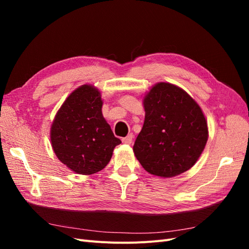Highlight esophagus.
<instances>
[{
    "mask_svg": "<svg viewBox=\"0 0 249 249\" xmlns=\"http://www.w3.org/2000/svg\"><path fill=\"white\" fill-rule=\"evenodd\" d=\"M132 141H133V134H129L126 137L123 138V143H124V144H131Z\"/></svg>",
    "mask_w": 249,
    "mask_h": 249,
    "instance_id": "obj_1",
    "label": "esophagus"
}]
</instances>
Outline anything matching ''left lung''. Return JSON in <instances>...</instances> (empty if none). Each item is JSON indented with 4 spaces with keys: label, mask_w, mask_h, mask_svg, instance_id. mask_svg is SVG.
Returning <instances> with one entry per match:
<instances>
[{
    "label": "left lung",
    "mask_w": 249,
    "mask_h": 249,
    "mask_svg": "<svg viewBox=\"0 0 249 249\" xmlns=\"http://www.w3.org/2000/svg\"><path fill=\"white\" fill-rule=\"evenodd\" d=\"M145 118L134 143L137 160L150 175L171 178L196 163L208 140L205 115L192 97L158 83L143 100Z\"/></svg>",
    "instance_id": "obj_1"
}]
</instances>
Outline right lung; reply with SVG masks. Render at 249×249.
<instances>
[{
    "label": "right lung",
    "mask_w": 249,
    "mask_h": 249,
    "mask_svg": "<svg viewBox=\"0 0 249 249\" xmlns=\"http://www.w3.org/2000/svg\"><path fill=\"white\" fill-rule=\"evenodd\" d=\"M101 92L83 85L67 97L51 127L52 146L58 159L79 175H93L110 162L122 143L102 113Z\"/></svg>",
    "instance_id": "1"
}]
</instances>
